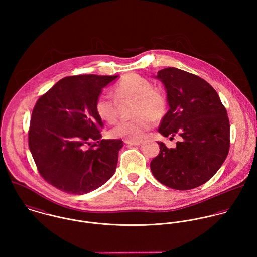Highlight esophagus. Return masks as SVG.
<instances>
[{
  "label": "esophagus",
  "instance_id": "34e87169",
  "mask_svg": "<svg viewBox=\"0 0 257 257\" xmlns=\"http://www.w3.org/2000/svg\"><path fill=\"white\" fill-rule=\"evenodd\" d=\"M125 144L128 146H140L142 145L141 141H136V142H131V141H125Z\"/></svg>",
  "mask_w": 257,
  "mask_h": 257
}]
</instances>
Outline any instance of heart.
Listing matches in <instances>:
<instances>
[{"instance_id":"obj_1","label":"heart","mask_w":257,"mask_h":257,"mask_svg":"<svg viewBox=\"0 0 257 257\" xmlns=\"http://www.w3.org/2000/svg\"><path fill=\"white\" fill-rule=\"evenodd\" d=\"M115 100L109 95H100L95 103V110L101 119L113 122L118 114V104L135 102L133 120L120 121L110 131L113 139L141 141L155 120H160L167 111L165 95L154 89L152 83L139 74L123 76L113 87Z\"/></svg>"}]
</instances>
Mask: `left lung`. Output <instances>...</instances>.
<instances>
[{
    "label": "left lung",
    "mask_w": 257,
    "mask_h": 257,
    "mask_svg": "<svg viewBox=\"0 0 257 257\" xmlns=\"http://www.w3.org/2000/svg\"><path fill=\"white\" fill-rule=\"evenodd\" d=\"M167 92L169 110L158 132L178 135L181 142L167 148L158 142L159 154L150 162L160 183L190 190L210 180L220 169L229 150V120L216 90L204 79L168 67L157 72Z\"/></svg>",
    "instance_id": "left-lung-1"
}]
</instances>
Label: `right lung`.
<instances>
[{"instance_id": "1", "label": "right lung", "mask_w": 257, "mask_h": 257, "mask_svg": "<svg viewBox=\"0 0 257 257\" xmlns=\"http://www.w3.org/2000/svg\"><path fill=\"white\" fill-rule=\"evenodd\" d=\"M118 76L77 75L62 78L34 108L29 147L37 170L47 183L82 195L113 175L120 140H101L97 98Z\"/></svg>"}]
</instances>
